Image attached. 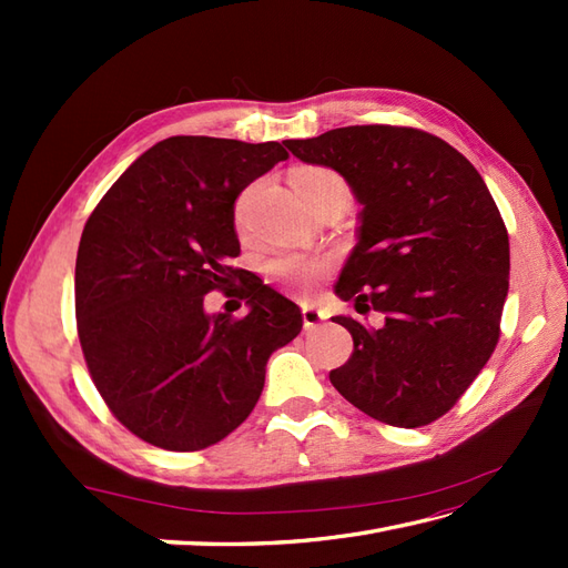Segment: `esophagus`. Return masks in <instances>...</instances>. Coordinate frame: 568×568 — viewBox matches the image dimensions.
Masks as SVG:
<instances>
[{"mask_svg": "<svg viewBox=\"0 0 568 568\" xmlns=\"http://www.w3.org/2000/svg\"><path fill=\"white\" fill-rule=\"evenodd\" d=\"M324 322V312L320 310V307H315V305H303V324H305V329H317L320 324Z\"/></svg>", "mask_w": 568, "mask_h": 568, "instance_id": "esophagus-1", "label": "esophagus"}]
</instances>
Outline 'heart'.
Segmentation results:
<instances>
[{"mask_svg":"<svg viewBox=\"0 0 568 568\" xmlns=\"http://www.w3.org/2000/svg\"><path fill=\"white\" fill-rule=\"evenodd\" d=\"M293 185L297 190V195L305 202L312 195H317V192L324 187H346L344 180L336 173L327 171V168H300V171L293 175ZM244 212H246V195L236 202V224H241V220H244ZM265 268H268V273L275 277V281L293 287L297 293H307L329 273V261L307 256V253L283 251V253H275Z\"/></svg>","mask_w":568,"mask_h":568,"instance_id":"obj_1","label":"heart"}]
</instances>
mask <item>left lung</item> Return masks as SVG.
Returning a JSON list of instances; mask_svg holds the SVG:
<instances>
[{"label":"left lung","instance_id":"left-lung-1","mask_svg":"<svg viewBox=\"0 0 568 568\" xmlns=\"http://www.w3.org/2000/svg\"><path fill=\"white\" fill-rule=\"evenodd\" d=\"M285 146L352 187L358 241L334 293L358 315H385L378 329L336 317L354 354L329 373L332 385L385 425H429L500 336L510 241L484 178L449 143L407 126H344Z\"/></svg>","mask_w":568,"mask_h":568}]
</instances>
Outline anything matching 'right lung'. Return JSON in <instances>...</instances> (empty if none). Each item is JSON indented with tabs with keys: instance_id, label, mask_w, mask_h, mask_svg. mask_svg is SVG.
Masks as SVG:
<instances>
[{
	"instance_id": "obj_1",
	"label": "right lung",
	"mask_w": 568,
	"mask_h": 568,
	"mask_svg": "<svg viewBox=\"0 0 568 568\" xmlns=\"http://www.w3.org/2000/svg\"><path fill=\"white\" fill-rule=\"evenodd\" d=\"M287 159L277 141L171 136L131 163L82 229L78 334L114 417L168 452L224 439L256 407L265 364L303 329L300 307L263 281L248 312L207 315L204 295L244 271L234 202Z\"/></svg>"
}]
</instances>
